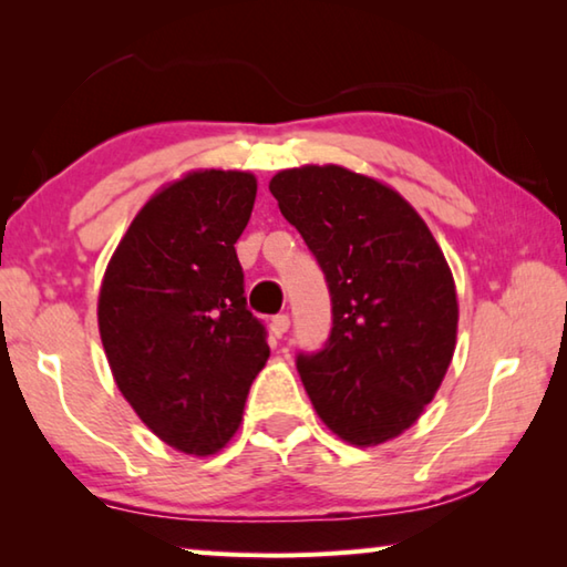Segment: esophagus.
I'll use <instances>...</instances> for the list:
<instances>
[{
	"label": "esophagus",
	"instance_id": "34e87169",
	"mask_svg": "<svg viewBox=\"0 0 567 567\" xmlns=\"http://www.w3.org/2000/svg\"><path fill=\"white\" fill-rule=\"evenodd\" d=\"M287 330H290V315H277L272 320V332L280 338V334H285Z\"/></svg>",
	"mask_w": 567,
	"mask_h": 567
}]
</instances>
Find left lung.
<instances>
[{"instance_id": "obj_1", "label": "left lung", "mask_w": 567, "mask_h": 567, "mask_svg": "<svg viewBox=\"0 0 567 567\" xmlns=\"http://www.w3.org/2000/svg\"><path fill=\"white\" fill-rule=\"evenodd\" d=\"M270 192L332 297L328 344L297 358L315 412L354 447L395 440L433 402L455 354L460 310L443 249L398 189L348 167L282 169Z\"/></svg>"}]
</instances>
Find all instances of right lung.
I'll use <instances>...</instances> for the list:
<instances>
[{
    "mask_svg": "<svg viewBox=\"0 0 567 567\" xmlns=\"http://www.w3.org/2000/svg\"><path fill=\"white\" fill-rule=\"evenodd\" d=\"M255 195L252 172L189 169L142 205L102 277L97 322L112 378L152 433L185 455L229 443L270 358L235 252Z\"/></svg>",
    "mask_w": 567,
    "mask_h": 567,
    "instance_id": "obj_1",
    "label": "right lung"
}]
</instances>
